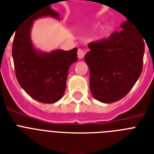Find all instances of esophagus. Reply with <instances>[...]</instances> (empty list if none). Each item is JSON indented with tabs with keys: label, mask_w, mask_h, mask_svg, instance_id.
Instances as JSON below:
<instances>
[{
	"label": "esophagus",
	"mask_w": 154,
	"mask_h": 154,
	"mask_svg": "<svg viewBox=\"0 0 154 154\" xmlns=\"http://www.w3.org/2000/svg\"><path fill=\"white\" fill-rule=\"evenodd\" d=\"M86 52H87V51H86V50H84V49L79 48L78 49V58L79 59H83V58L84 57Z\"/></svg>",
	"instance_id": "obj_1"
}]
</instances>
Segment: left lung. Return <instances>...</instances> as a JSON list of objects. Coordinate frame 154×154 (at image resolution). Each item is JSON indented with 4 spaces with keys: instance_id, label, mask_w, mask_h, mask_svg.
I'll return each mask as SVG.
<instances>
[{
    "instance_id": "left-lung-1",
    "label": "left lung",
    "mask_w": 154,
    "mask_h": 154,
    "mask_svg": "<svg viewBox=\"0 0 154 154\" xmlns=\"http://www.w3.org/2000/svg\"><path fill=\"white\" fill-rule=\"evenodd\" d=\"M121 28L107 39L90 43V51L84 57L90 70L91 92L104 103L126 96L143 67V36L130 20L124 21Z\"/></svg>"
}]
</instances>
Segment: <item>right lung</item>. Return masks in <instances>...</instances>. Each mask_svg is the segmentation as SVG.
<instances>
[{"mask_svg": "<svg viewBox=\"0 0 154 154\" xmlns=\"http://www.w3.org/2000/svg\"><path fill=\"white\" fill-rule=\"evenodd\" d=\"M42 17L60 19V14L49 5L33 11L22 20L16 30L12 54L20 87L38 102L54 103L64 94L69 67L78 60L77 48L50 53L36 51L31 41V28L35 20Z\"/></svg>", "mask_w": 154, "mask_h": 154, "instance_id": "add662e5", "label": "right lung"}]
</instances>
